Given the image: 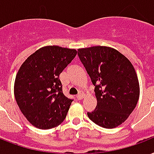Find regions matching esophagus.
Instances as JSON below:
<instances>
[{"label": "esophagus", "mask_w": 154, "mask_h": 154, "mask_svg": "<svg viewBox=\"0 0 154 154\" xmlns=\"http://www.w3.org/2000/svg\"><path fill=\"white\" fill-rule=\"evenodd\" d=\"M83 97H84V94L83 93H79L77 95V96H76V98L78 99L79 100H83Z\"/></svg>", "instance_id": "34e87169"}]
</instances>
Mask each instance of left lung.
Here are the masks:
<instances>
[{
    "label": "left lung",
    "mask_w": 154,
    "mask_h": 154,
    "mask_svg": "<svg viewBox=\"0 0 154 154\" xmlns=\"http://www.w3.org/2000/svg\"><path fill=\"white\" fill-rule=\"evenodd\" d=\"M79 58L95 86L96 109L88 116L100 127L113 128L125 121L137 103L140 87L131 62L115 49L78 50Z\"/></svg>",
    "instance_id": "8db88e82"
}]
</instances>
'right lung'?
Returning <instances> with one entry per match:
<instances>
[{
    "label": "right lung",
    "instance_id": "right-lung-1",
    "mask_svg": "<svg viewBox=\"0 0 154 154\" xmlns=\"http://www.w3.org/2000/svg\"><path fill=\"white\" fill-rule=\"evenodd\" d=\"M76 54L75 49L44 46L28 57L19 69L14 96L22 114L36 128H54L66 118L73 100L64 96L58 76Z\"/></svg>",
    "mask_w": 154,
    "mask_h": 154
}]
</instances>
